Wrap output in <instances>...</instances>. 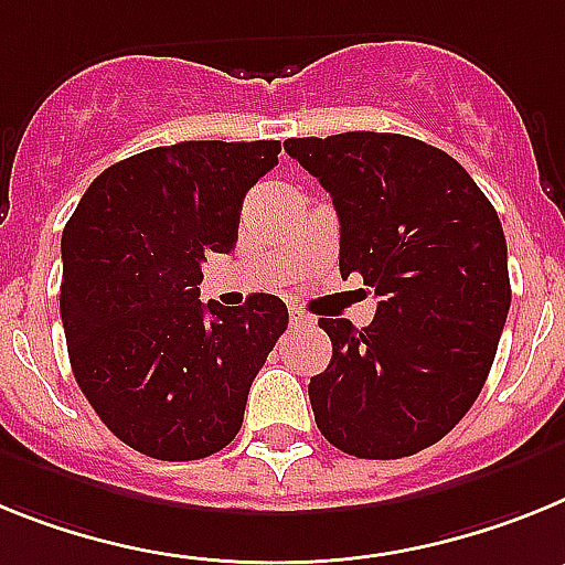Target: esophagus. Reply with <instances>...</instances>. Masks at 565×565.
<instances>
[{
	"instance_id": "34e87169",
	"label": "esophagus",
	"mask_w": 565,
	"mask_h": 565,
	"mask_svg": "<svg viewBox=\"0 0 565 565\" xmlns=\"http://www.w3.org/2000/svg\"><path fill=\"white\" fill-rule=\"evenodd\" d=\"M289 323L292 327H312V316L301 312L298 307H289Z\"/></svg>"
}]
</instances>
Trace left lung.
Segmentation results:
<instances>
[{
    "mask_svg": "<svg viewBox=\"0 0 565 565\" xmlns=\"http://www.w3.org/2000/svg\"><path fill=\"white\" fill-rule=\"evenodd\" d=\"M332 195L341 276L377 296L370 327L321 318L330 366L310 381L321 435L355 458L438 444L480 395L512 303L503 227L449 153L398 134L287 139Z\"/></svg>",
    "mask_w": 565,
    "mask_h": 565,
    "instance_id": "8db88e82",
    "label": "left lung"
}]
</instances>
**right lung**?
<instances>
[{
  "label": "right lung",
  "instance_id": "1",
  "mask_svg": "<svg viewBox=\"0 0 565 565\" xmlns=\"http://www.w3.org/2000/svg\"><path fill=\"white\" fill-rule=\"evenodd\" d=\"M278 141H181L107 167L62 233V327L102 424L156 460H199L238 435L287 303L199 301L207 253H230L247 190Z\"/></svg>",
  "mask_w": 565,
  "mask_h": 565
}]
</instances>
